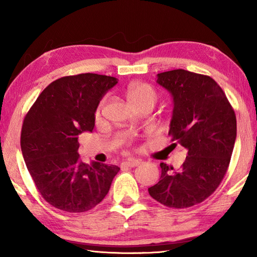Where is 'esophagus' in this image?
Returning a JSON list of instances; mask_svg holds the SVG:
<instances>
[{"label": "esophagus", "instance_id": "esophagus-1", "mask_svg": "<svg viewBox=\"0 0 257 257\" xmlns=\"http://www.w3.org/2000/svg\"><path fill=\"white\" fill-rule=\"evenodd\" d=\"M140 163H141V160H138V159H129V160H127V161H124V162L122 163V166L128 167V168H135V167L139 166Z\"/></svg>", "mask_w": 257, "mask_h": 257}]
</instances>
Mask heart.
I'll list each match as a JSON object with an SVG mask.
<instances>
[{
	"mask_svg": "<svg viewBox=\"0 0 257 257\" xmlns=\"http://www.w3.org/2000/svg\"><path fill=\"white\" fill-rule=\"evenodd\" d=\"M127 97L134 107L139 105H152L155 106L158 99V94L154 87L145 83H134L128 86ZM102 103L98 106L96 110V116H99L101 111Z\"/></svg>",
	"mask_w": 257,
	"mask_h": 257,
	"instance_id": "1",
	"label": "heart"
}]
</instances>
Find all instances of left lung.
<instances>
[{
    "label": "left lung",
    "mask_w": 257,
    "mask_h": 257,
    "mask_svg": "<svg viewBox=\"0 0 257 257\" xmlns=\"http://www.w3.org/2000/svg\"><path fill=\"white\" fill-rule=\"evenodd\" d=\"M173 99L169 135L188 150L179 171L160 163L159 182L148 189L161 204L185 209L203 202L224 178L236 139V117L214 79L184 69L157 75Z\"/></svg>",
    "instance_id": "1"
}]
</instances>
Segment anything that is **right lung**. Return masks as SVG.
<instances>
[{"label":"right lung","mask_w":257,"mask_h":257,"mask_svg":"<svg viewBox=\"0 0 257 257\" xmlns=\"http://www.w3.org/2000/svg\"><path fill=\"white\" fill-rule=\"evenodd\" d=\"M118 83L111 76L79 74L56 79L37 97L24 118L21 149L38 192L58 210H91L107 195L120 168L86 165L78 135L92 132L101 98Z\"/></svg>","instance_id":"add662e5"}]
</instances>
